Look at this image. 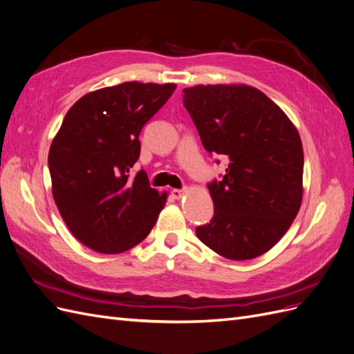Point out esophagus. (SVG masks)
Here are the masks:
<instances>
[{"instance_id": "1", "label": "esophagus", "mask_w": 354, "mask_h": 354, "mask_svg": "<svg viewBox=\"0 0 354 354\" xmlns=\"http://www.w3.org/2000/svg\"><path fill=\"white\" fill-rule=\"evenodd\" d=\"M186 194V190L185 189H173L171 190V196H173L174 199H180V198H183V195Z\"/></svg>"}]
</instances>
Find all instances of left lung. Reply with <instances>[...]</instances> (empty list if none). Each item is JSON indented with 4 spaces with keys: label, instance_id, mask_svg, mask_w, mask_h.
<instances>
[{
    "label": "left lung",
    "instance_id": "left-lung-1",
    "mask_svg": "<svg viewBox=\"0 0 354 354\" xmlns=\"http://www.w3.org/2000/svg\"><path fill=\"white\" fill-rule=\"evenodd\" d=\"M183 104L205 151L229 159L226 174L208 183L214 216L196 236L229 260L255 259L279 242L301 205V138L250 85H196L183 90Z\"/></svg>",
    "mask_w": 354,
    "mask_h": 354
}]
</instances>
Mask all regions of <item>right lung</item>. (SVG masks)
I'll list each match as a JSON object with an SVG mask.
<instances>
[{"mask_svg":"<svg viewBox=\"0 0 354 354\" xmlns=\"http://www.w3.org/2000/svg\"><path fill=\"white\" fill-rule=\"evenodd\" d=\"M176 84L124 82L82 95L68 111L48 152L53 198L68 229L102 254L140 243L164 208L167 194L149 185L140 156L142 128Z\"/></svg>","mask_w":354,"mask_h":354,"instance_id":"right-lung-1","label":"right lung"}]
</instances>
